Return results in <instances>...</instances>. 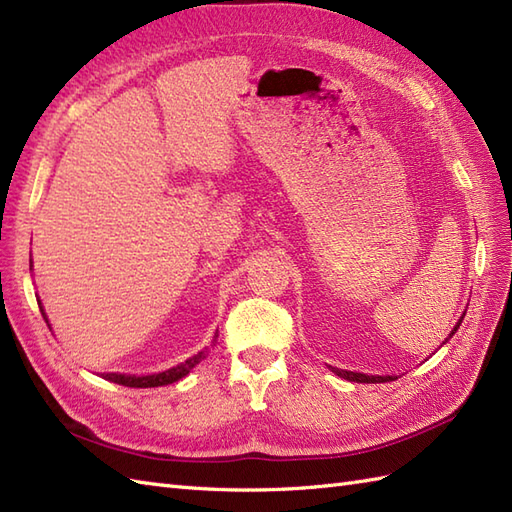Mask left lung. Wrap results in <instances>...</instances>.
I'll return each mask as SVG.
<instances>
[{"mask_svg": "<svg viewBox=\"0 0 512 512\" xmlns=\"http://www.w3.org/2000/svg\"><path fill=\"white\" fill-rule=\"evenodd\" d=\"M461 322H463V318L456 322L454 331L450 335H454L458 331V326H461ZM331 372H335L337 376H342V378H346V381H352V383H389V381H396V378H393V376H368V374L346 372V370H337V368H331Z\"/></svg>", "mask_w": 512, "mask_h": 512, "instance_id": "1", "label": "left lung"}]
</instances>
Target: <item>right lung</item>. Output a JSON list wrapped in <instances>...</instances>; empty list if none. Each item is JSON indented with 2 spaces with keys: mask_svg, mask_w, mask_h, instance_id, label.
Segmentation results:
<instances>
[{
  "mask_svg": "<svg viewBox=\"0 0 512 512\" xmlns=\"http://www.w3.org/2000/svg\"><path fill=\"white\" fill-rule=\"evenodd\" d=\"M43 318H45V311H43ZM201 359H205V350L199 352V355L190 357L186 363L177 365V368H170L166 372L160 374H151V376H127V374H106L108 381L116 383V385H123V387H162V385H170L179 381V378L186 376L196 363H201Z\"/></svg>",
  "mask_w": 512,
  "mask_h": 512,
  "instance_id": "1",
  "label": "right lung"
}]
</instances>
